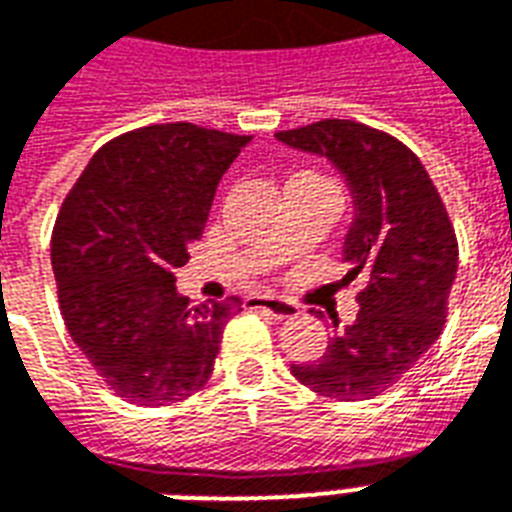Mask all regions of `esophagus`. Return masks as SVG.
Wrapping results in <instances>:
<instances>
[{"mask_svg": "<svg viewBox=\"0 0 512 512\" xmlns=\"http://www.w3.org/2000/svg\"><path fill=\"white\" fill-rule=\"evenodd\" d=\"M247 306L260 308V311H265V314H271L273 319L298 317V306H295V303L282 298H273V295H249Z\"/></svg>", "mask_w": 512, "mask_h": 512, "instance_id": "34e87169", "label": "esophagus"}]
</instances>
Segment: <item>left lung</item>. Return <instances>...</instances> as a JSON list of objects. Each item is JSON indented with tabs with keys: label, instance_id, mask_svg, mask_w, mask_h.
<instances>
[{
	"label": "left lung",
	"instance_id": "left-lung-1",
	"mask_svg": "<svg viewBox=\"0 0 512 512\" xmlns=\"http://www.w3.org/2000/svg\"><path fill=\"white\" fill-rule=\"evenodd\" d=\"M292 150L325 158L351 195L343 282L365 276L360 314L319 360L292 376L335 400H370L408 373L438 341L456 279V236L427 169L395 136L354 120H319L279 131Z\"/></svg>",
	"mask_w": 512,
	"mask_h": 512
}]
</instances>
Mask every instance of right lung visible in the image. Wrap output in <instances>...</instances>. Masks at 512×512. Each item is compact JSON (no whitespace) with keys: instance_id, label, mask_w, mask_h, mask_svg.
Returning <instances> with one entry per match:
<instances>
[{"instance_id":"right-lung-1","label":"right lung","mask_w":512,"mask_h":512,"mask_svg":"<svg viewBox=\"0 0 512 512\" xmlns=\"http://www.w3.org/2000/svg\"><path fill=\"white\" fill-rule=\"evenodd\" d=\"M252 136L193 123L104 144L66 195L50 244L66 330L136 405L185 400L209 381L239 298L193 303L174 271L201 239L220 177Z\"/></svg>"}]
</instances>
